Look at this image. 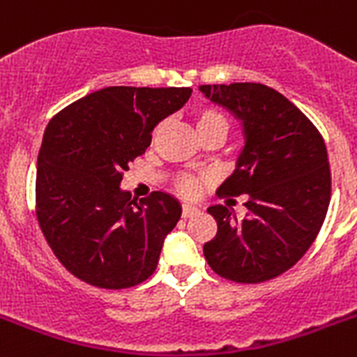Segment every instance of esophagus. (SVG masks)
Returning <instances> with one entry per match:
<instances>
[{
	"instance_id": "1",
	"label": "esophagus",
	"mask_w": 357,
	"mask_h": 357,
	"mask_svg": "<svg viewBox=\"0 0 357 357\" xmlns=\"http://www.w3.org/2000/svg\"><path fill=\"white\" fill-rule=\"evenodd\" d=\"M197 213H199V208L192 206V204H184V206H182V218L184 219L193 218V215H197Z\"/></svg>"
}]
</instances>
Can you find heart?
<instances>
[{
  "label": "heart",
  "mask_w": 357,
  "mask_h": 357,
  "mask_svg": "<svg viewBox=\"0 0 357 357\" xmlns=\"http://www.w3.org/2000/svg\"><path fill=\"white\" fill-rule=\"evenodd\" d=\"M195 127L199 130V134H208L213 132V130H219V132L227 134L228 130V121L223 114L215 110L212 107H202L195 112ZM162 130H164V123L156 125V129L153 130V142L160 138ZM202 184V178L193 175H182L176 178L175 182V190L181 193L182 197H193L197 195L199 188Z\"/></svg>",
  "instance_id": "obj_1"
}]
</instances>
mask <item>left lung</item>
Returning <instances> with one entry per match:
<instances>
[{"instance_id":"1","label":"left lung","mask_w":357,"mask_h":357,"mask_svg":"<svg viewBox=\"0 0 357 357\" xmlns=\"http://www.w3.org/2000/svg\"><path fill=\"white\" fill-rule=\"evenodd\" d=\"M199 90L243 125L245 147L218 193L247 195L243 221L223 204L208 208L218 234L202 247L204 258L227 280L267 282L291 269L323 227L332 195L326 145L289 99L265 84H202Z\"/></svg>"}]
</instances>
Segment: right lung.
<instances>
[{
	"instance_id": "add662e5",
	"label": "right lung",
	"mask_w": 357,
	"mask_h": 357,
	"mask_svg": "<svg viewBox=\"0 0 357 357\" xmlns=\"http://www.w3.org/2000/svg\"><path fill=\"white\" fill-rule=\"evenodd\" d=\"M192 88L108 86L51 118L36 167V218L66 269L101 289L138 286L155 273L182 208L164 192L130 201L119 184L162 119Z\"/></svg>"
}]
</instances>
